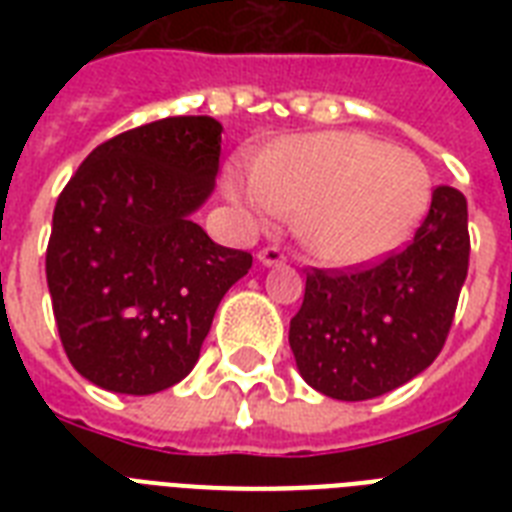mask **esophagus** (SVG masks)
<instances>
[{
    "label": "esophagus",
    "mask_w": 512,
    "mask_h": 512,
    "mask_svg": "<svg viewBox=\"0 0 512 512\" xmlns=\"http://www.w3.org/2000/svg\"><path fill=\"white\" fill-rule=\"evenodd\" d=\"M257 260L271 268V265L284 263V252H281L279 247H263L260 249V255H257Z\"/></svg>",
    "instance_id": "34e87169"
}]
</instances>
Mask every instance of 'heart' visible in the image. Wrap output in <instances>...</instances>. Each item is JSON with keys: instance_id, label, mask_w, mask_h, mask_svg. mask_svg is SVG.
<instances>
[{"instance_id": "heart-1", "label": "heart", "mask_w": 512, "mask_h": 512, "mask_svg": "<svg viewBox=\"0 0 512 512\" xmlns=\"http://www.w3.org/2000/svg\"><path fill=\"white\" fill-rule=\"evenodd\" d=\"M225 191L255 220L295 215V233L329 265H361L396 249L428 212V164L364 132L332 130L273 143L252 170L231 164Z\"/></svg>"}]
</instances>
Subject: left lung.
Wrapping results in <instances>:
<instances>
[{
	"instance_id": "1",
	"label": "left lung",
	"mask_w": 512,
	"mask_h": 512,
	"mask_svg": "<svg viewBox=\"0 0 512 512\" xmlns=\"http://www.w3.org/2000/svg\"><path fill=\"white\" fill-rule=\"evenodd\" d=\"M468 257V201L438 185L406 249L353 271L313 268L289 321L303 380L337 401H366L425 372L452 329Z\"/></svg>"
}]
</instances>
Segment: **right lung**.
<instances>
[{
  "label": "right lung",
  "mask_w": 512,
  "mask_h": 512,
  "mask_svg": "<svg viewBox=\"0 0 512 512\" xmlns=\"http://www.w3.org/2000/svg\"><path fill=\"white\" fill-rule=\"evenodd\" d=\"M223 124L170 116L100 143L52 212L47 287L68 361L127 396L172 388L199 361L252 255L191 220L220 167Z\"/></svg>",
  "instance_id": "add662e5"
}]
</instances>
